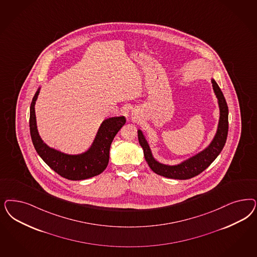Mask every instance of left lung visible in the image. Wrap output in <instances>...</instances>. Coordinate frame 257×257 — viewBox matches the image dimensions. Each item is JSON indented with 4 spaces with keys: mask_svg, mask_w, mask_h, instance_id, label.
I'll return each instance as SVG.
<instances>
[{
    "mask_svg": "<svg viewBox=\"0 0 257 257\" xmlns=\"http://www.w3.org/2000/svg\"><path fill=\"white\" fill-rule=\"evenodd\" d=\"M212 84H213V89L215 91V95L218 100V106L220 110L217 132L215 133V138L213 139V141L210 144L207 149H204L196 156L190 158L177 166H166V165L160 164L152 156L149 144L146 140L144 134L140 130L138 131V140L144 149L145 159L148 162V165L151 168V170L156 174L166 177L168 179L188 180L197 175L200 174L202 171H204L208 166L215 161V158L219 155V153L223 149L225 143L227 140V135H228L229 110L220 88L218 87V85L214 79H212Z\"/></svg>",
    "mask_w": 257,
    "mask_h": 257,
    "instance_id": "obj_1",
    "label": "left lung"
}]
</instances>
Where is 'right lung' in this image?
<instances>
[{
    "label": "right lung",
    "mask_w": 257,
    "mask_h": 257,
    "mask_svg": "<svg viewBox=\"0 0 257 257\" xmlns=\"http://www.w3.org/2000/svg\"><path fill=\"white\" fill-rule=\"evenodd\" d=\"M40 89L35 93L30 106V134L34 148L42 160L55 172L71 181H81L101 174L108 166L109 149L117 133L125 124L124 116L111 117L100 125L91 149L82 154L68 155L51 149L43 143L37 130L35 104Z\"/></svg>",
    "instance_id": "obj_1"
}]
</instances>
